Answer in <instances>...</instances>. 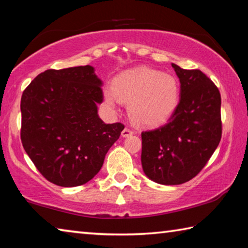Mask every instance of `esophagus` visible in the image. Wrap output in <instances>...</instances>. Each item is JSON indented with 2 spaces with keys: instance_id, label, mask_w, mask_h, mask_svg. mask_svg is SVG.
<instances>
[{
  "instance_id": "esophagus-1",
  "label": "esophagus",
  "mask_w": 248,
  "mask_h": 248,
  "mask_svg": "<svg viewBox=\"0 0 248 248\" xmlns=\"http://www.w3.org/2000/svg\"><path fill=\"white\" fill-rule=\"evenodd\" d=\"M134 134V131L131 127H125L123 131H122V136L123 137H128Z\"/></svg>"
}]
</instances>
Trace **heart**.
Returning a JSON list of instances; mask_svg holds the SVG:
<instances>
[{"instance_id":"1","label":"heart","mask_w":248,"mask_h":248,"mask_svg":"<svg viewBox=\"0 0 248 248\" xmlns=\"http://www.w3.org/2000/svg\"><path fill=\"white\" fill-rule=\"evenodd\" d=\"M179 83L170 75L151 68L122 72L113 81V90L105 91L109 107L128 103V113L135 123L155 126L168 119L179 101Z\"/></svg>"}]
</instances>
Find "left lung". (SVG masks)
Wrapping results in <instances>:
<instances>
[{
	"label": "left lung",
	"instance_id": "1",
	"mask_svg": "<svg viewBox=\"0 0 248 248\" xmlns=\"http://www.w3.org/2000/svg\"><path fill=\"white\" fill-rule=\"evenodd\" d=\"M180 100L167 123L141 133V166L160 185H181L203 169L222 137L221 94L199 69L172 63Z\"/></svg>",
	"mask_w": 248,
	"mask_h": 248
}]
</instances>
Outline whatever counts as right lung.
Segmentation results:
<instances>
[{
	"instance_id": "right-lung-1",
	"label": "right lung",
	"mask_w": 248,
	"mask_h": 248,
	"mask_svg": "<svg viewBox=\"0 0 248 248\" xmlns=\"http://www.w3.org/2000/svg\"><path fill=\"white\" fill-rule=\"evenodd\" d=\"M102 82L91 66L48 69L24 90L21 140L38 171L51 184H87L124 129L97 115Z\"/></svg>"
}]
</instances>
